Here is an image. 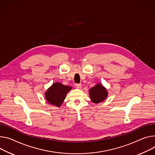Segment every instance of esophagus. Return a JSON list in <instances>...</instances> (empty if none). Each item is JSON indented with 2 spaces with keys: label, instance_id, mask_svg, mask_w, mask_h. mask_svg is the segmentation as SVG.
Instances as JSON below:
<instances>
[{
  "label": "esophagus",
  "instance_id": "obj_1",
  "mask_svg": "<svg viewBox=\"0 0 155 155\" xmlns=\"http://www.w3.org/2000/svg\"><path fill=\"white\" fill-rule=\"evenodd\" d=\"M75 86H76V87H77V88L80 89V88H81V83H76V84H75Z\"/></svg>",
  "mask_w": 155,
  "mask_h": 155
}]
</instances>
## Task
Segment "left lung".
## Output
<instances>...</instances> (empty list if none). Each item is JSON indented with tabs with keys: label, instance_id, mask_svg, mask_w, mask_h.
<instances>
[{
	"label": "left lung",
	"instance_id": "obj_1",
	"mask_svg": "<svg viewBox=\"0 0 155 155\" xmlns=\"http://www.w3.org/2000/svg\"><path fill=\"white\" fill-rule=\"evenodd\" d=\"M89 94L91 101L94 103H100L107 97V93L106 90L101 84H97L95 87L90 90Z\"/></svg>",
	"mask_w": 155,
	"mask_h": 155
}]
</instances>
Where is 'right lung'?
Wrapping results in <instances>:
<instances>
[{
    "instance_id": "add662e5",
    "label": "right lung",
    "mask_w": 155,
    "mask_h": 155,
    "mask_svg": "<svg viewBox=\"0 0 155 155\" xmlns=\"http://www.w3.org/2000/svg\"><path fill=\"white\" fill-rule=\"evenodd\" d=\"M72 87L63 85L61 83H55L45 93L48 103L56 106H60L65 100L67 93Z\"/></svg>"
}]
</instances>
